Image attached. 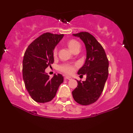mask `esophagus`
Wrapping results in <instances>:
<instances>
[{
    "label": "esophagus",
    "instance_id": "34e87169",
    "mask_svg": "<svg viewBox=\"0 0 133 133\" xmlns=\"http://www.w3.org/2000/svg\"><path fill=\"white\" fill-rule=\"evenodd\" d=\"M64 79L65 80H71L72 78H71V77H70V76H65L64 77Z\"/></svg>",
    "mask_w": 133,
    "mask_h": 133
}]
</instances>
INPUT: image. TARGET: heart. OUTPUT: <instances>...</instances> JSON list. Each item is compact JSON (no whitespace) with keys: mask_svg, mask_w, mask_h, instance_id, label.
<instances>
[{"mask_svg":"<svg viewBox=\"0 0 133 133\" xmlns=\"http://www.w3.org/2000/svg\"><path fill=\"white\" fill-rule=\"evenodd\" d=\"M67 45L69 47L71 51L72 52H74L76 51H79L81 48V44L77 41L75 40V39H71L69 40L67 42ZM57 54V49L55 48L53 50V56L56 57ZM74 65L71 64H62L59 67V69L61 70L63 72L66 73V74H72L73 72L74 71Z\"/></svg>","mask_w":133,"mask_h":133,"instance_id":"obj_1","label":"heart"}]
</instances>
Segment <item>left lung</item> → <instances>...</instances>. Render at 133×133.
<instances>
[{
    "instance_id": "8db88e82",
    "label": "left lung",
    "mask_w": 133,
    "mask_h": 133,
    "mask_svg": "<svg viewBox=\"0 0 133 133\" xmlns=\"http://www.w3.org/2000/svg\"><path fill=\"white\" fill-rule=\"evenodd\" d=\"M73 36L80 38L86 46V61L77 74H85L86 80L77 81L72 94L75 101L86 106L95 103L101 95L108 77L109 61L103 46L92 35L81 32Z\"/></svg>"
}]
</instances>
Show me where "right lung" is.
Here are the masks:
<instances>
[{
    "label": "right lung",
    "instance_id": "add662e5",
    "mask_svg": "<svg viewBox=\"0 0 133 133\" xmlns=\"http://www.w3.org/2000/svg\"><path fill=\"white\" fill-rule=\"evenodd\" d=\"M63 37L64 34L44 33L35 39L24 53L23 79L29 95L37 103L51 101L63 82L61 74H54L50 79L45 72L54 62L53 50Z\"/></svg>",
    "mask_w": 133,
    "mask_h": 133
}]
</instances>
